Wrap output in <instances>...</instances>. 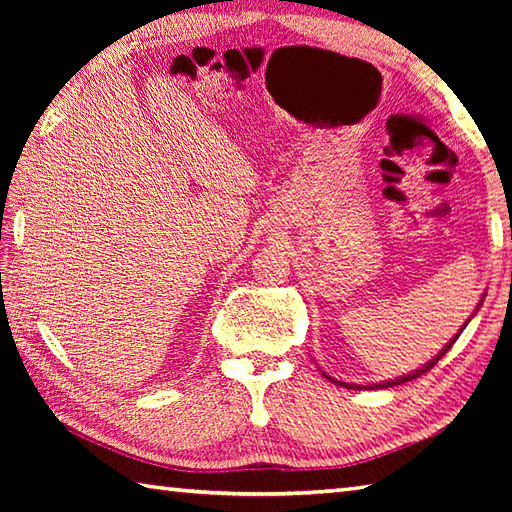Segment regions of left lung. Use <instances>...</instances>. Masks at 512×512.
Masks as SVG:
<instances>
[{
  "label": "left lung",
  "mask_w": 512,
  "mask_h": 512,
  "mask_svg": "<svg viewBox=\"0 0 512 512\" xmlns=\"http://www.w3.org/2000/svg\"><path fill=\"white\" fill-rule=\"evenodd\" d=\"M482 301H484V297L480 299V303H477V308H475V312L482 308ZM475 312H473V314H475ZM471 319H473V317H469V321H471ZM469 321H466V323H469ZM466 323L462 325V328H460V332H458V334H455V336H453V339H451V341H449L447 345H444V347H442V352H440V354H436V356H433L429 363H424V365H422L420 369H416V372H411V374H405V376H400V378H391V380H383V383H376V385H365V389H385V387H394V385H402V383H409V380H413V378H418V376H422L424 372H429V369H431L433 365H436V363L440 361V358H442L444 354H447V352L451 350V345H453L455 341H458V336H460V334H462V330L466 328ZM321 374H323L325 378H328V380H332V383H339V385H343V387H347V389H361V387H363V385H354V383H343V380H334L332 376H328V374H325V372H323V369H321Z\"/></svg>",
  "instance_id": "left-lung-1"
}]
</instances>
